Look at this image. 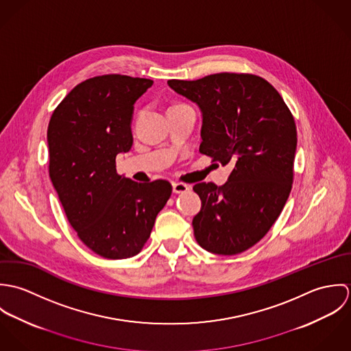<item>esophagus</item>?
Segmentation results:
<instances>
[{
    "label": "esophagus",
    "mask_w": 351,
    "mask_h": 351,
    "mask_svg": "<svg viewBox=\"0 0 351 351\" xmlns=\"http://www.w3.org/2000/svg\"><path fill=\"white\" fill-rule=\"evenodd\" d=\"M189 191V185L182 184V182H174L173 184V192L174 193H185Z\"/></svg>",
    "instance_id": "34e87169"
}]
</instances>
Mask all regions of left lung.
Listing matches in <instances>:
<instances>
[{
  "label": "left lung",
  "instance_id": "left-lung-1",
  "mask_svg": "<svg viewBox=\"0 0 351 351\" xmlns=\"http://www.w3.org/2000/svg\"><path fill=\"white\" fill-rule=\"evenodd\" d=\"M167 85L199 105L200 152L232 171L223 186L201 182L196 241L219 255H235L258 243L289 197L298 146L295 119L280 93L252 74L219 73Z\"/></svg>",
  "mask_w": 351,
  "mask_h": 351
}]
</instances>
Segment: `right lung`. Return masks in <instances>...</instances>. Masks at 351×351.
Segmentation results:
<instances>
[{
    "label": "right lung",
    "mask_w": 351,
    "mask_h": 351,
    "mask_svg": "<svg viewBox=\"0 0 351 351\" xmlns=\"http://www.w3.org/2000/svg\"><path fill=\"white\" fill-rule=\"evenodd\" d=\"M152 81L120 74L78 84L51 116L50 178L78 238L108 259L136 255L171 195L165 180L119 176L116 156L131 150L134 104Z\"/></svg>",
    "instance_id": "1"
}]
</instances>
